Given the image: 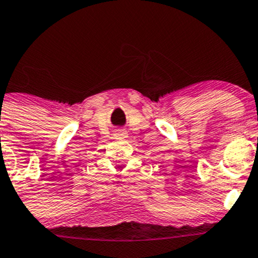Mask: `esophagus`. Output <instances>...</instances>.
<instances>
[{
    "label": "esophagus",
    "instance_id": "esophagus-1",
    "mask_svg": "<svg viewBox=\"0 0 258 258\" xmlns=\"http://www.w3.org/2000/svg\"><path fill=\"white\" fill-rule=\"evenodd\" d=\"M128 137V135H127L126 131H120L116 134V138H121V140H124V138Z\"/></svg>",
    "mask_w": 258,
    "mask_h": 258
}]
</instances>
